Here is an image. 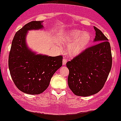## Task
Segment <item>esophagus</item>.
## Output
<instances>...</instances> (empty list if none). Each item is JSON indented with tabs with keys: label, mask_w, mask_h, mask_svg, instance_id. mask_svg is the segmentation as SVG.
<instances>
[{
	"label": "esophagus",
	"mask_w": 121,
	"mask_h": 121,
	"mask_svg": "<svg viewBox=\"0 0 121 121\" xmlns=\"http://www.w3.org/2000/svg\"><path fill=\"white\" fill-rule=\"evenodd\" d=\"M66 62H67L66 59H65V58L63 59V60H62V64H63V65H65L66 63Z\"/></svg>",
	"instance_id": "esophagus-1"
}]
</instances>
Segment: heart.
<instances>
[{
  "label": "heart",
  "instance_id": "b5f03b06",
  "mask_svg": "<svg viewBox=\"0 0 121 121\" xmlns=\"http://www.w3.org/2000/svg\"><path fill=\"white\" fill-rule=\"evenodd\" d=\"M91 40V36L89 33L73 29L62 35L59 42L63 45H69L67 52L69 55L77 56L86 48Z\"/></svg>",
  "mask_w": 121,
  "mask_h": 121
}]
</instances>
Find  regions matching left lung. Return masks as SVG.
I'll use <instances>...</instances> for the list:
<instances>
[{
	"label": "left lung",
	"instance_id": "left-lung-1",
	"mask_svg": "<svg viewBox=\"0 0 121 121\" xmlns=\"http://www.w3.org/2000/svg\"><path fill=\"white\" fill-rule=\"evenodd\" d=\"M98 43L88 47L66 63L68 83L75 95L88 96L102 89L112 68L111 46L106 36L94 26Z\"/></svg>",
	"mask_w": 121,
	"mask_h": 121
}]
</instances>
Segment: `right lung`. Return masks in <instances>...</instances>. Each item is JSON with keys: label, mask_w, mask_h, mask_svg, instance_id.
Listing matches in <instances>:
<instances>
[{"label": "right lung", "mask_w": 121, "mask_h": 121, "mask_svg": "<svg viewBox=\"0 0 121 121\" xmlns=\"http://www.w3.org/2000/svg\"><path fill=\"white\" fill-rule=\"evenodd\" d=\"M43 21L27 23L15 34L9 55V69L16 86L24 93L40 94L49 85L53 74L62 65V55L52 57L36 55L28 49L27 31L43 27Z\"/></svg>", "instance_id": "obj_1"}]
</instances>
